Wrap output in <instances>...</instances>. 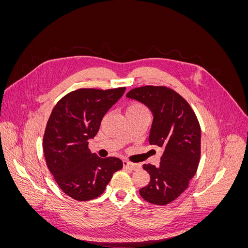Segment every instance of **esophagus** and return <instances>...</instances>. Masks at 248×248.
<instances>
[{"label": "esophagus", "mask_w": 248, "mask_h": 248, "mask_svg": "<svg viewBox=\"0 0 248 248\" xmlns=\"http://www.w3.org/2000/svg\"><path fill=\"white\" fill-rule=\"evenodd\" d=\"M123 166L124 168H128L130 170H139L140 169V164L139 163H132V162H129V161H123Z\"/></svg>", "instance_id": "1"}]
</instances>
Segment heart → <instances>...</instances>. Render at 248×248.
<instances>
[{"label": "heart", "mask_w": 248, "mask_h": 248, "mask_svg": "<svg viewBox=\"0 0 248 248\" xmlns=\"http://www.w3.org/2000/svg\"><path fill=\"white\" fill-rule=\"evenodd\" d=\"M139 112H147L145 107L140 103H132L126 109V114H139Z\"/></svg>", "instance_id": "obj_1"}]
</instances>
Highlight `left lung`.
Masks as SVG:
<instances>
[{
	"label": "left lung",
	"instance_id": "left-lung-1",
	"mask_svg": "<svg viewBox=\"0 0 248 248\" xmlns=\"http://www.w3.org/2000/svg\"><path fill=\"white\" fill-rule=\"evenodd\" d=\"M127 98L151 110L153 122L149 144L163 148L158 167L144 164L149 184L140 189L141 198L155 205L176 200L196 175L201 157V127L196 114L182 96L167 87L132 89Z\"/></svg>",
	"mask_w": 248,
	"mask_h": 248
}]
</instances>
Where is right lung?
Instances as JSON below:
<instances>
[{
    "mask_svg": "<svg viewBox=\"0 0 248 248\" xmlns=\"http://www.w3.org/2000/svg\"><path fill=\"white\" fill-rule=\"evenodd\" d=\"M124 92L125 88L78 89L64 96L51 111L43 137L44 157L60 188L74 200L99 197L114 172L123 168L121 159L100 158L88 145Z\"/></svg>",
    "mask_w": 248,
    "mask_h": 248,
    "instance_id": "1",
    "label": "right lung"
}]
</instances>
